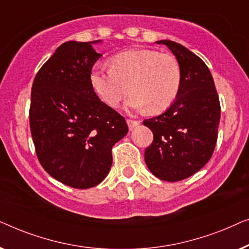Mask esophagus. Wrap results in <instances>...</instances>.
<instances>
[{"label":"esophagus","instance_id":"obj_1","mask_svg":"<svg viewBox=\"0 0 249 249\" xmlns=\"http://www.w3.org/2000/svg\"><path fill=\"white\" fill-rule=\"evenodd\" d=\"M127 124H128V127L130 130H132L135 127H137V125L141 124V121H137V120H127Z\"/></svg>","mask_w":249,"mask_h":249}]
</instances>
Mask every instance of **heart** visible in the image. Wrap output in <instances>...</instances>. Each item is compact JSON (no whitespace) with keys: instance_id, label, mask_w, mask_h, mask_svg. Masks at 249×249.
<instances>
[{"instance_id":"b5f03b06","label":"heart","mask_w":249,"mask_h":249,"mask_svg":"<svg viewBox=\"0 0 249 249\" xmlns=\"http://www.w3.org/2000/svg\"><path fill=\"white\" fill-rule=\"evenodd\" d=\"M89 81L95 94L110 107H117L132 91L125 103L128 110L160 112L178 96L181 70L170 54L147 49H131L115 54L110 68L94 66Z\"/></svg>"}]
</instances>
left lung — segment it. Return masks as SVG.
Returning <instances> with one entry per match:
<instances>
[{
	"instance_id": "obj_1",
	"label": "left lung",
	"mask_w": 249,
	"mask_h": 249,
	"mask_svg": "<svg viewBox=\"0 0 249 249\" xmlns=\"http://www.w3.org/2000/svg\"><path fill=\"white\" fill-rule=\"evenodd\" d=\"M175 54L181 70L178 96L158 117L144 120L154 139L145 151L153 175L179 181L199 171L214 152L220 122V102L209 68L203 60L172 40H158Z\"/></svg>"
}]
</instances>
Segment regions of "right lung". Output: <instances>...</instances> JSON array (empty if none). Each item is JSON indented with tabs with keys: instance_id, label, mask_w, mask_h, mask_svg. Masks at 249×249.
Returning a JSON list of instances; mask_svg holds the SVG:
<instances>
[{
	"instance_id": "right-lung-1",
	"label": "right lung",
	"mask_w": 249,
	"mask_h": 249,
	"mask_svg": "<svg viewBox=\"0 0 249 249\" xmlns=\"http://www.w3.org/2000/svg\"><path fill=\"white\" fill-rule=\"evenodd\" d=\"M97 43H63L32 87L29 122L37 158L51 177L78 189L103 181L112 147L128 132L124 118L91 88L90 70L102 56L91 46Z\"/></svg>"
}]
</instances>
